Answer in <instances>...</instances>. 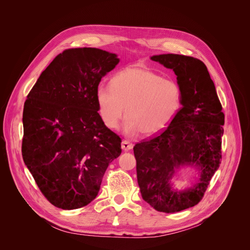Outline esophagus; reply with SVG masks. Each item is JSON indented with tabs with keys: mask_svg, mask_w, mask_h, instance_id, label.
<instances>
[{
	"mask_svg": "<svg viewBox=\"0 0 250 250\" xmlns=\"http://www.w3.org/2000/svg\"><path fill=\"white\" fill-rule=\"evenodd\" d=\"M133 147H134V145H133V144L130 143L129 141H126V140L123 141V143H122V149H123L124 151H129V150H132Z\"/></svg>",
	"mask_w": 250,
	"mask_h": 250,
	"instance_id": "34e87169",
	"label": "esophagus"
}]
</instances>
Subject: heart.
Masks as SVG:
<instances>
[{
	"label": "heart",
	"mask_w": 250,
	"mask_h": 250,
	"mask_svg": "<svg viewBox=\"0 0 250 250\" xmlns=\"http://www.w3.org/2000/svg\"><path fill=\"white\" fill-rule=\"evenodd\" d=\"M110 87L99 86L95 99L103 124L115 129L125 114L126 135H154L166 128L181 108L179 85L151 70L129 67L117 72Z\"/></svg>",
	"instance_id": "1"
}]
</instances>
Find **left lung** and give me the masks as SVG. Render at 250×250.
<instances>
[{
	"mask_svg": "<svg viewBox=\"0 0 250 250\" xmlns=\"http://www.w3.org/2000/svg\"><path fill=\"white\" fill-rule=\"evenodd\" d=\"M151 60L174 71L182 107L162 133L134 147L137 177L144 201L158 212L176 213L201 202L219 168L225 115L202 61L174 54ZM182 166L196 167L200 179L192 188L177 192L171 179Z\"/></svg>",
	"mask_w": 250,
	"mask_h": 250,
	"instance_id": "obj_1",
	"label": "left lung"
}]
</instances>
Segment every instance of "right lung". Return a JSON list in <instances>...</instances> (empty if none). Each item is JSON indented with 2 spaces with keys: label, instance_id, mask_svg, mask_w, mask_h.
<instances>
[{
  "label": "right lung",
  "instance_id": "add662e5",
  "mask_svg": "<svg viewBox=\"0 0 250 250\" xmlns=\"http://www.w3.org/2000/svg\"><path fill=\"white\" fill-rule=\"evenodd\" d=\"M120 62L99 48H69L42 73L24 103L22 157L37 187L57 208L93 201L122 139L98 113L96 89Z\"/></svg>",
  "mask_w": 250,
  "mask_h": 250
}]
</instances>
